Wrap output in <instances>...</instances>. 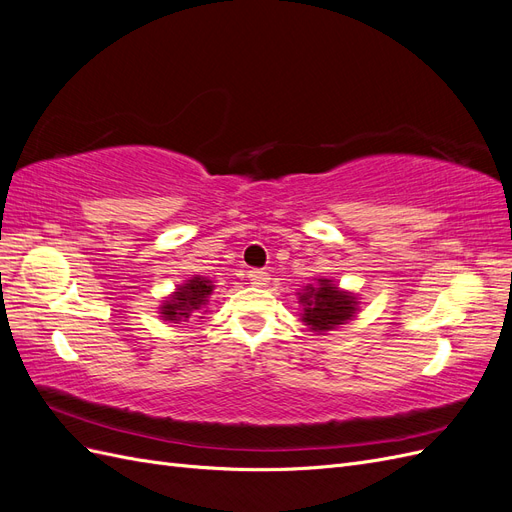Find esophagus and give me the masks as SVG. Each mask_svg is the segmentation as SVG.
Returning a JSON list of instances; mask_svg holds the SVG:
<instances>
[{
  "mask_svg": "<svg viewBox=\"0 0 512 512\" xmlns=\"http://www.w3.org/2000/svg\"><path fill=\"white\" fill-rule=\"evenodd\" d=\"M247 277H250V282L254 286H267V282H269V273L262 269H252L250 273H247Z\"/></svg>",
  "mask_w": 512,
  "mask_h": 512,
  "instance_id": "obj_1",
  "label": "esophagus"
}]
</instances>
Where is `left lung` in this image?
I'll use <instances>...</instances> for the list:
<instances>
[{
  "instance_id": "1",
  "label": "left lung",
  "mask_w": 512,
  "mask_h": 512,
  "mask_svg": "<svg viewBox=\"0 0 512 512\" xmlns=\"http://www.w3.org/2000/svg\"><path fill=\"white\" fill-rule=\"evenodd\" d=\"M299 303L303 305L301 320L318 335L348 322L359 305L352 292L339 290L324 277H320L316 284H307L303 292H299Z\"/></svg>"
}]
</instances>
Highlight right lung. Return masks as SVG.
Segmentation results:
<instances>
[{
	"label": "right lung",
	"mask_w": 512,
	"mask_h": 512,
	"mask_svg": "<svg viewBox=\"0 0 512 512\" xmlns=\"http://www.w3.org/2000/svg\"><path fill=\"white\" fill-rule=\"evenodd\" d=\"M213 292V284L207 280V277H192V280L185 282L183 286H179L170 297L166 299V303H162L160 314L164 320L170 322H179L183 318H190L192 312L196 309L205 307L209 303V294Z\"/></svg>",
	"instance_id": "obj_1"
}]
</instances>
